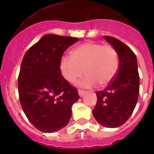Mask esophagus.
<instances>
[{"mask_svg": "<svg viewBox=\"0 0 154 154\" xmlns=\"http://www.w3.org/2000/svg\"><path fill=\"white\" fill-rule=\"evenodd\" d=\"M78 92H79V96H82L84 95V93H85V91L82 90V89H78Z\"/></svg>", "mask_w": 154, "mask_h": 154, "instance_id": "esophagus-1", "label": "esophagus"}]
</instances>
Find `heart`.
<instances>
[{"instance_id":"obj_1","label":"heart","mask_w":154,"mask_h":154,"mask_svg":"<svg viewBox=\"0 0 154 154\" xmlns=\"http://www.w3.org/2000/svg\"><path fill=\"white\" fill-rule=\"evenodd\" d=\"M119 69L116 50L110 45L87 42L75 48L72 56L65 55L60 62V70L64 78L75 83L84 74L86 75L79 82L84 88H92L98 83L105 86L115 78Z\"/></svg>"}]
</instances>
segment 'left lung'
<instances>
[{"instance_id": "8db88e82", "label": "left lung", "mask_w": 154, "mask_h": 154, "mask_svg": "<svg viewBox=\"0 0 154 154\" xmlns=\"http://www.w3.org/2000/svg\"><path fill=\"white\" fill-rule=\"evenodd\" d=\"M119 56L115 78L103 90L96 92L97 103L92 110L98 123L109 128L125 123L133 113L140 93V76L135 54L123 42L105 35Z\"/></svg>"}]
</instances>
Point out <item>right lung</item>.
<instances>
[{"label": "right lung", "mask_w": 154, "mask_h": 154, "mask_svg": "<svg viewBox=\"0 0 154 154\" xmlns=\"http://www.w3.org/2000/svg\"><path fill=\"white\" fill-rule=\"evenodd\" d=\"M79 38L48 34L23 57L19 72V99L24 114L43 133L60 130L69 123L72 106L79 96L63 78L60 62L63 53Z\"/></svg>", "instance_id": "right-lung-1"}]
</instances>
